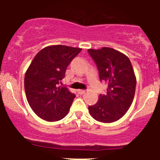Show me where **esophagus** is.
<instances>
[{
	"label": "esophagus",
	"instance_id": "obj_1",
	"mask_svg": "<svg viewBox=\"0 0 160 160\" xmlns=\"http://www.w3.org/2000/svg\"><path fill=\"white\" fill-rule=\"evenodd\" d=\"M77 92H78L79 94H83V93L86 92V90H77Z\"/></svg>",
	"mask_w": 160,
	"mask_h": 160
}]
</instances>
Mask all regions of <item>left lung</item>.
Here are the masks:
<instances>
[{
  "label": "left lung",
  "mask_w": 160,
  "mask_h": 160,
  "mask_svg": "<svg viewBox=\"0 0 160 160\" xmlns=\"http://www.w3.org/2000/svg\"><path fill=\"white\" fill-rule=\"evenodd\" d=\"M88 52L97 64L100 80L108 84L107 93L100 94L98 102L89 106L88 110L98 122H116L128 111L135 96L136 77L130 59L108 47L90 49Z\"/></svg>",
  "instance_id": "obj_1"
}]
</instances>
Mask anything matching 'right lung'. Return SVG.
Instances as JSON below:
<instances>
[{"label": "right lung", "mask_w": 160, "mask_h": 160, "mask_svg": "<svg viewBox=\"0 0 160 160\" xmlns=\"http://www.w3.org/2000/svg\"><path fill=\"white\" fill-rule=\"evenodd\" d=\"M80 48L55 45L38 52L25 75V90L31 108L42 119L56 122L65 118L76 95L58 87L67 67Z\"/></svg>", "instance_id": "add662e5"}]
</instances>
